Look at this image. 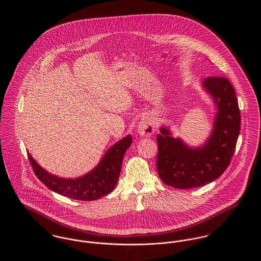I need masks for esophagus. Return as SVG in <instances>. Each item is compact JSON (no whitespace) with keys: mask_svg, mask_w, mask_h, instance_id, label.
Here are the masks:
<instances>
[{"mask_svg":"<svg viewBox=\"0 0 261 261\" xmlns=\"http://www.w3.org/2000/svg\"><path fill=\"white\" fill-rule=\"evenodd\" d=\"M138 132L141 136H144V137L151 136L154 133V125L152 121L148 117L141 119L138 125Z\"/></svg>","mask_w":261,"mask_h":261,"instance_id":"obj_1","label":"esophagus"}]
</instances>
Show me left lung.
<instances>
[{"label": "left lung", "instance_id": "left-lung-1", "mask_svg": "<svg viewBox=\"0 0 261 261\" xmlns=\"http://www.w3.org/2000/svg\"><path fill=\"white\" fill-rule=\"evenodd\" d=\"M201 85L215 111L207 140L198 147L189 146L167 125H161L156 137V171L168 186L192 189L213 182L228 168L235 151L241 118L233 86L218 76L206 78Z\"/></svg>", "mask_w": 261, "mask_h": 261}]
</instances>
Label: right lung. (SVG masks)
Instances as JSON below:
<instances>
[{
	"instance_id": "right-lung-1",
	"label": "right lung",
	"mask_w": 261,
	"mask_h": 261,
	"mask_svg": "<svg viewBox=\"0 0 261 261\" xmlns=\"http://www.w3.org/2000/svg\"><path fill=\"white\" fill-rule=\"evenodd\" d=\"M133 142L127 135L106 151L99 163L88 173L76 178H62L42 168L28 151V158L38 179L51 191L79 201H93L113 191L119 178L125 151Z\"/></svg>"
}]
</instances>
